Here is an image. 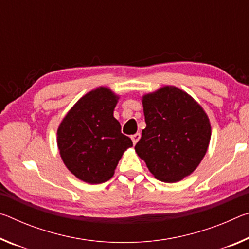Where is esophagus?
I'll use <instances>...</instances> for the list:
<instances>
[{
  "mask_svg": "<svg viewBox=\"0 0 249 249\" xmlns=\"http://www.w3.org/2000/svg\"><path fill=\"white\" fill-rule=\"evenodd\" d=\"M132 141H133V142H134V145L136 144V142L140 141V138H141V134L140 133H136V134H134V135H132Z\"/></svg>",
  "mask_w": 249,
  "mask_h": 249,
  "instance_id": "1",
  "label": "esophagus"
}]
</instances>
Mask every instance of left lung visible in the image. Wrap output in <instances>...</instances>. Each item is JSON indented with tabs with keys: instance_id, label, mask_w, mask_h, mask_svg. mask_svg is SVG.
Listing matches in <instances>:
<instances>
[{
	"instance_id": "8db88e82",
	"label": "left lung",
	"mask_w": 249,
	"mask_h": 249,
	"mask_svg": "<svg viewBox=\"0 0 249 249\" xmlns=\"http://www.w3.org/2000/svg\"><path fill=\"white\" fill-rule=\"evenodd\" d=\"M146 128L135 146L156 179L177 182L191 175L208 150L209 117L190 95L163 87L142 96Z\"/></svg>"
}]
</instances>
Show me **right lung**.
<instances>
[{"label": "right lung", "instance_id": "1", "mask_svg": "<svg viewBox=\"0 0 249 249\" xmlns=\"http://www.w3.org/2000/svg\"><path fill=\"white\" fill-rule=\"evenodd\" d=\"M117 100L108 88H96L82 96L59 125L57 144L62 161L84 182L98 184L111 179L124 151L133 146L113 116Z\"/></svg>", "mask_w": 249, "mask_h": 249}]
</instances>
